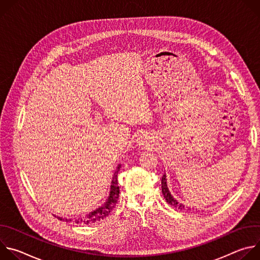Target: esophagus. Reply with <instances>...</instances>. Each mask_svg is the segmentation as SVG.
Instances as JSON below:
<instances>
[{"label": "esophagus", "instance_id": "esophagus-1", "mask_svg": "<svg viewBox=\"0 0 260 260\" xmlns=\"http://www.w3.org/2000/svg\"><path fill=\"white\" fill-rule=\"evenodd\" d=\"M137 143H138L139 145H145L146 139H145V138H139V139L137 140Z\"/></svg>", "mask_w": 260, "mask_h": 260}]
</instances>
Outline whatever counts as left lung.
<instances>
[{"label": "left lung", "instance_id": "obj_1", "mask_svg": "<svg viewBox=\"0 0 260 260\" xmlns=\"http://www.w3.org/2000/svg\"><path fill=\"white\" fill-rule=\"evenodd\" d=\"M161 191H162V194H164V198L166 199L167 203L170 204L171 206H173L174 208L176 209H179L180 211H183V210H186V208L184 207V205H182L181 203H179L176 199H174V197L171 194L169 188H168V183H167V175L165 173V175L162 176L161 178ZM190 209V208H189Z\"/></svg>", "mask_w": 260, "mask_h": 260}]
</instances>
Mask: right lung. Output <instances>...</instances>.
<instances>
[{
  "mask_svg": "<svg viewBox=\"0 0 260 260\" xmlns=\"http://www.w3.org/2000/svg\"><path fill=\"white\" fill-rule=\"evenodd\" d=\"M121 168V165H118L113 177H112V181H111V187H110V192H109V197L107 199V201L98 209H95L94 211L90 212L89 214L83 216V217H79L77 219H68V218H61V217H57L59 220H63V221H70V222H75L77 224H90V223H94L96 221H100L102 219H104L105 217H107L109 215V213L113 210V208L115 207L118 198H119V186H118V181H117V175L118 172Z\"/></svg>",
  "mask_w": 260,
  "mask_h": 260,
  "instance_id": "add662e5",
  "label": "right lung"
}]
</instances>
